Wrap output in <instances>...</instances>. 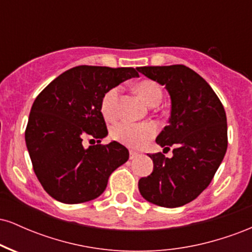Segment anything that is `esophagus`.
<instances>
[{"label":"esophagus","mask_w":252,"mask_h":252,"mask_svg":"<svg viewBox=\"0 0 252 252\" xmlns=\"http://www.w3.org/2000/svg\"><path fill=\"white\" fill-rule=\"evenodd\" d=\"M140 155L137 152H134V150H130V160H134V158H137Z\"/></svg>","instance_id":"obj_1"}]
</instances>
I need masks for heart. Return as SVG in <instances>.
<instances>
[{"instance_id": "heart-1", "label": "heart", "mask_w": 252, "mask_h": 252, "mask_svg": "<svg viewBox=\"0 0 252 252\" xmlns=\"http://www.w3.org/2000/svg\"><path fill=\"white\" fill-rule=\"evenodd\" d=\"M136 92L148 105H158L162 99V90L154 80L144 79L136 84ZM121 88L114 86L103 94L100 110L106 121H114L117 117V103ZM156 128L152 123H118L111 129V136L117 142L129 147H137L146 144L155 135Z\"/></svg>"}]
</instances>
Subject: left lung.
<instances>
[{
  "instance_id": "1",
  "label": "left lung",
  "mask_w": 252,
  "mask_h": 252,
  "mask_svg": "<svg viewBox=\"0 0 252 252\" xmlns=\"http://www.w3.org/2000/svg\"><path fill=\"white\" fill-rule=\"evenodd\" d=\"M138 72L166 86L170 96L169 124L156 143L173 149V158L148 154L153 173L138 189L147 201L162 207L184 206L206 189L227 149L224 106L204 78L185 65L143 66Z\"/></svg>"
}]
</instances>
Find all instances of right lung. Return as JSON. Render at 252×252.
Masks as SVG:
<instances>
[{
	"label": "right lung",
	"mask_w": 252,
	"mask_h": 252,
	"mask_svg": "<svg viewBox=\"0 0 252 252\" xmlns=\"http://www.w3.org/2000/svg\"><path fill=\"white\" fill-rule=\"evenodd\" d=\"M131 77L132 67L76 66L57 77L32 105L25 138L34 173L52 198L65 204L94 200L109 176L126 163L129 152L108 135L100 102L109 89ZM85 137L98 145L84 149Z\"/></svg>",
	"instance_id": "add662e5"
}]
</instances>
